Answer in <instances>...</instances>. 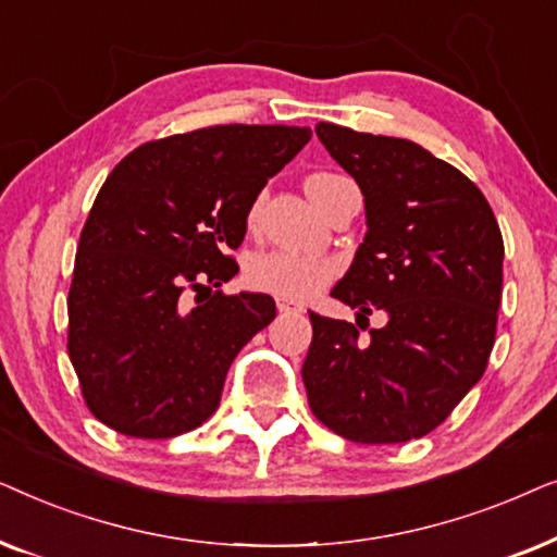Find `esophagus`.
I'll list each match as a JSON object with an SVG mask.
<instances>
[{"label":"esophagus","mask_w":557,"mask_h":557,"mask_svg":"<svg viewBox=\"0 0 557 557\" xmlns=\"http://www.w3.org/2000/svg\"><path fill=\"white\" fill-rule=\"evenodd\" d=\"M276 309L281 311V314H301L304 311V307H299V304L286 301V299H276Z\"/></svg>","instance_id":"esophagus-1"}]
</instances>
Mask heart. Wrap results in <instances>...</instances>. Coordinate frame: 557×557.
<instances>
[{"instance_id":"heart-1","label":"heart","mask_w":557,"mask_h":557,"mask_svg":"<svg viewBox=\"0 0 557 557\" xmlns=\"http://www.w3.org/2000/svg\"><path fill=\"white\" fill-rule=\"evenodd\" d=\"M339 174L317 172L307 177V193L319 205L322 195L334 182H339ZM261 202H253L248 210V225L256 223ZM337 276V263L332 258L296 253V250H265L248 261L246 265V284L253 292L278 296L286 301H307L311 296L322 292L332 278Z\"/></svg>"}]
</instances>
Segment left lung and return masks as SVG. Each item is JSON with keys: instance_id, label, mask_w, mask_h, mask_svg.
I'll return each instance as SVG.
<instances>
[{"instance_id": "1", "label": "left lung", "mask_w": 557, "mask_h": 557, "mask_svg": "<svg viewBox=\"0 0 557 557\" xmlns=\"http://www.w3.org/2000/svg\"><path fill=\"white\" fill-rule=\"evenodd\" d=\"M317 136L364 195L368 233L334 299L387 324L368 342L309 311V408L355 444L431 433L484 375L497 334L505 243L474 182L418 144L319 121ZM360 325V322H357ZM364 330V326H361Z\"/></svg>"}]
</instances>
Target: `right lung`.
<instances>
[{
	"mask_svg": "<svg viewBox=\"0 0 557 557\" xmlns=\"http://www.w3.org/2000/svg\"><path fill=\"white\" fill-rule=\"evenodd\" d=\"M309 139L307 126H208L141 144L113 166L67 294V355L98 421L172 438L215 413L235 355L276 317L271 296L220 292L238 273L231 250L265 182Z\"/></svg>",
	"mask_w": 557,
	"mask_h": 557,
	"instance_id": "add662e5",
	"label": "right lung"
}]
</instances>
